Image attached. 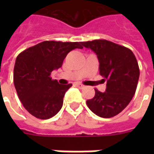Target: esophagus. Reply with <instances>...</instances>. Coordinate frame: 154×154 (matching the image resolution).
<instances>
[{"label":"esophagus","instance_id":"obj_1","mask_svg":"<svg viewBox=\"0 0 154 154\" xmlns=\"http://www.w3.org/2000/svg\"><path fill=\"white\" fill-rule=\"evenodd\" d=\"M75 86H77V87H79L80 89H83V88H85V86H84V85H82V84H80V83H76V84H75Z\"/></svg>","mask_w":154,"mask_h":154}]
</instances>
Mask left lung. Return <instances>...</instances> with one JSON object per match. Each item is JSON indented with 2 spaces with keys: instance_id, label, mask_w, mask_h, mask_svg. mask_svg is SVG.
Instances as JSON below:
<instances>
[{
  "instance_id": "8db88e82",
  "label": "left lung",
  "mask_w": 154,
  "mask_h": 154,
  "mask_svg": "<svg viewBox=\"0 0 154 154\" xmlns=\"http://www.w3.org/2000/svg\"><path fill=\"white\" fill-rule=\"evenodd\" d=\"M98 56L99 74L107 81L104 92L95 89V96L86 101L88 108L100 117H113L127 107L138 84L140 69L134 53L108 40L82 42Z\"/></svg>"
}]
</instances>
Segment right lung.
<instances>
[{
  "instance_id": "add662e5",
  "label": "right lung",
  "mask_w": 154,
  "mask_h": 154,
  "mask_svg": "<svg viewBox=\"0 0 154 154\" xmlns=\"http://www.w3.org/2000/svg\"><path fill=\"white\" fill-rule=\"evenodd\" d=\"M82 48L81 42L44 41L17 56L14 83L18 97L30 114L49 119L58 113L72 84H59L52 80L51 72L62 67L70 51Z\"/></svg>"
}]
</instances>
